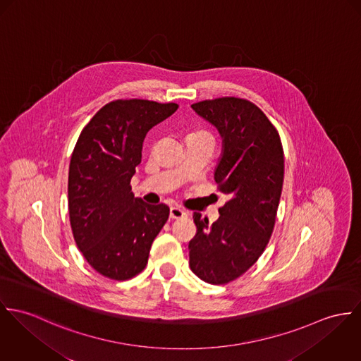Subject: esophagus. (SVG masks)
<instances>
[{
	"label": "esophagus",
	"instance_id": "obj_1",
	"mask_svg": "<svg viewBox=\"0 0 361 361\" xmlns=\"http://www.w3.org/2000/svg\"><path fill=\"white\" fill-rule=\"evenodd\" d=\"M188 216V212L184 210L181 206H171L170 207V217L177 220V219H185Z\"/></svg>",
	"mask_w": 361,
	"mask_h": 361
}]
</instances>
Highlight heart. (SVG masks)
Masks as SVG:
<instances>
[{
  "label": "heart",
  "instance_id": "b5f03b06",
  "mask_svg": "<svg viewBox=\"0 0 361 361\" xmlns=\"http://www.w3.org/2000/svg\"><path fill=\"white\" fill-rule=\"evenodd\" d=\"M202 134H207V133H203V131H202ZM207 135H209V134H207Z\"/></svg>",
  "mask_w": 361,
  "mask_h": 361
}]
</instances>
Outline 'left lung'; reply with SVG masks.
I'll list each match as a JSON object with an SVG mask.
<instances>
[{
    "mask_svg": "<svg viewBox=\"0 0 361 361\" xmlns=\"http://www.w3.org/2000/svg\"><path fill=\"white\" fill-rule=\"evenodd\" d=\"M192 109L214 124L224 152L214 171L228 200L213 224L194 213L190 267L200 280L224 285L246 273L274 230L283 183V149L276 126L253 102L238 97L204 99Z\"/></svg>",
    "mask_w": 361,
    "mask_h": 361,
    "instance_id": "1",
    "label": "left lung"
}]
</instances>
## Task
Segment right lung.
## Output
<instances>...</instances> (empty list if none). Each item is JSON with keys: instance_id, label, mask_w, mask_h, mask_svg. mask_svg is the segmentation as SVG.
I'll return each instance as SVG.
<instances>
[{"instance_id": "1", "label": "right lung", "mask_w": 361, "mask_h": 361, "mask_svg": "<svg viewBox=\"0 0 361 361\" xmlns=\"http://www.w3.org/2000/svg\"><path fill=\"white\" fill-rule=\"evenodd\" d=\"M177 108L174 102L115 99L81 130L69 164L71 227L84 259L106 279L140 274L169 219L167 204L134 198L130 181L147 133Z\"/></svg>"}]
</instances>
